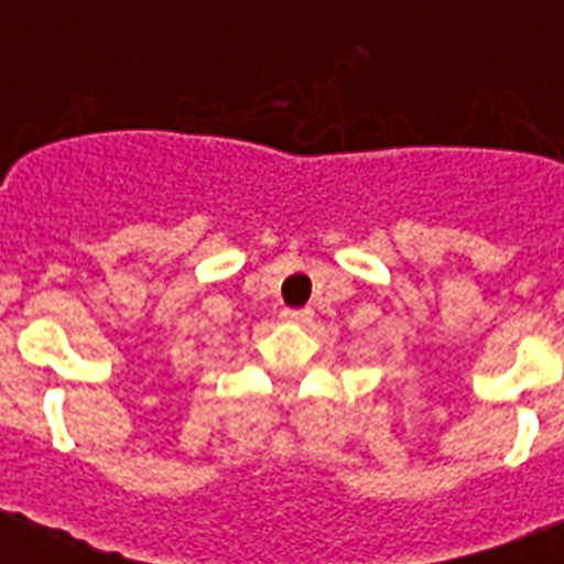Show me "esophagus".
I'll list each match as a JSON object with an SVG mask.
<instances>
[{
    "instance_id": "obj_1",
    "label": "esophagus",
    "mask_w": 564,
    "mask_h": 564,
    "mask_svg": "<svg viewBox=\"0 0 564 564\" xmlns=\"http://www.w3.org/2000/svg\"><path fill=\"white\" fill-rule=\"evenodd\" d=\"M283 318L292 322V325H307L310 318H313V313H310V310H283Z\"/></svg>"
}]
</instances>
